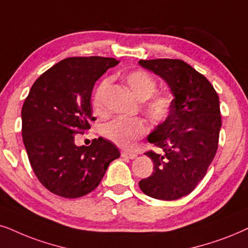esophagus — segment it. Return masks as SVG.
<instances>
[{"mask_svg": "<svg viewBox=\"0 0 248 248\" xmlns=\"http://www.w3.org/2000/svg\"><path fill=\"white\" fill-rule=\"evenodd\" d=\"M121 156L124 158H130V160H134V158L137 157V154L134 153V152H130V151H122Z\"/></svg>", "mask_w": 248, "mask_h": 248, "instance_id": "1", "label": "esophagus"}]
</instances>
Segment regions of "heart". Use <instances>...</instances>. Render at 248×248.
Returning <instances> with one entry per match:
<instances>
[{
	"instance_id": "heart-1",
	"label": "heart",
	"mask_w": 248,
	"mask_h": 248,
	"mask_svg": "<svg viewBox=\"0 0 248 248\" xmlns=\"http://www.w3.org/2000/svg\"><path fill=\"white\" fill-rule=\"evenodd\" d=\"M126 82L133 93L144 101L145 113L152 121L162 124L171 115L173 101L170 95L156 93L157 84L155 79L146 71L135 70L126 76ZM110 80L103 79L93 94V107L96 111L103 108V98ZM146 121L140 118L118 117L104 124L101 128V134L112 143L120 147H133L138 140L147 134Z\"/></svg>"
}]
</instances>
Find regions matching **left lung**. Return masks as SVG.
<instances>
[{
	"instance_id": "1",
	"label": "left lung",
	"mask_w": 248,
	"mask_h": 248,
	"mask_svg": "<svg viewBox=\"0 0 248 248\" xmlns=\"http://www.w3.org/2000/svg\"><path fill=\"white\" fill-rule=\"evenodd\" d=\"M140 64L162 77L174 96L169 119L147 137L161 153H145L153 161L154 171L140 181V187L153 199L178 200L195 189L216 156L219 96L202 74L179 59L140 60Z\"/></svg>"
}]
</instances>
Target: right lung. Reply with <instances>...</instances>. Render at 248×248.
Instances as JSON below:
<instances>
[{
    "label": "right lung",
    "mask_w": 248,
    "mask_h": 248,
    "mask_svg": "<svg viewBox=\"0 0 248 248\" xmlns=\"http://www.w3.org/2000/svg\"><path fill=\"white\" fill-rule=\"evenodd\" d=\"M119 63L113 58L74 57L39 76L22 105V140L29 162L43 186L77 199L100 185L120 152L104 138L76 146L75 135L91 129L95 81Z\"/></svg>",
    "instance_id": "obj_1"
}]
</instances>
